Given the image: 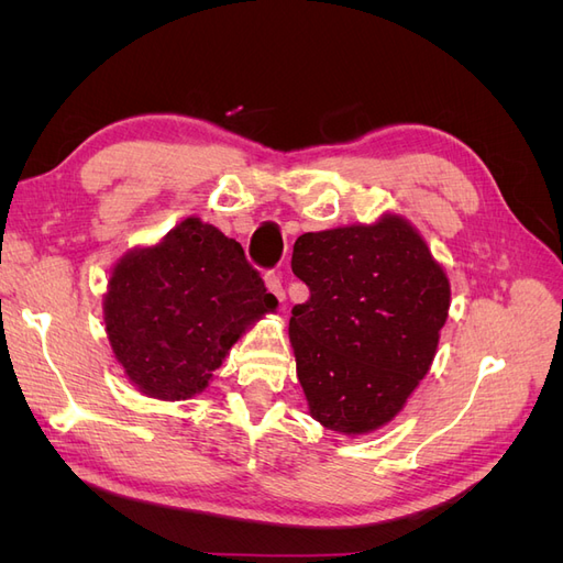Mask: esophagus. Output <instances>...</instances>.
Segmentation results:
<instances>
[{
	"label": "esophagus",
	"mask_w": 563,
	"mask_h": 563,
	"mask_svg": "<svg viewBox=\"0 0 563 563\" xmlns=\"http://www.w3.org/2000/svg\"><path fill=\"white\" fill-rule=\"evenodd\" d=\"M265 286H267V291L275 296L279 302L284 300V286H282L279 275H275V272H267V275H265Z\"/></svg>",
	"instance_id": "obj_1"
}]
</instances>
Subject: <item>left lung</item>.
<instances>
[{
  "mask_svg": "<svg viewBox=\"0 0 563 563\" xmlns=\"http://www.w3.org/2000/svg\"><path fill=\"white\" fill-rule=\"evenodd\" d=\"M291 269L310 288L288 335L312 418L343 434L383 428L432 366L451 305L444 269L399 216L300 234Z\"/></svg>",
  "mask_w": 563,
  "mask_h": 563,
  "instance_id": "8db88e82",
  "label": "left lung"
}]
</instances>
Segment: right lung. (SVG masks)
<instances>
[{
	"label": "right lung",
	"mask_w": 563,
	"mask_h": 563,
	"mask_svg": "<svg viewBox=\"0 0 563 563\" xmlns=\"http://www.w3.org/2000/svg\"><path fill=\"white\" fill-rule=\"evenodd\" d=\"M275 308L242 244L187 218L157 246L129 251L114 265L106 329L143 395L180 401L199 395L249 323Z\"/></svg>",
	"instance_id": "add662e5"
}]
</instances>
